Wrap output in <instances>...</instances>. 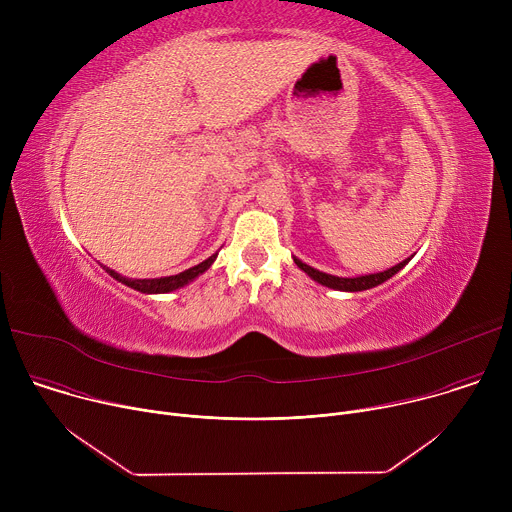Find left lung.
I'll use <instances>...</instances> for the list:
<instances>
[{
  "mask_svg": "<svg viewBox=\"0 0 512 512\" xmlns=\"http://www.w3.org/2000/svg\"><path fill=\"white\" fill-rule=\"evenodd\" d=\"M413 259L407 257L405 261L397 263L395 267H389L385 271H379V273H367V275H356V277H338V275H330V273H324L320 269H314L310 267L308 263H304L302 259L294 257V263L308 275L312 277L316 283L324 285V287H330V289H336V291H364V289H371V287H377L381 283H385L387 279H391L395 273H399L409 261Z\"/></svg>",
  "mask_w": 512,
  "mask_h": 512,
  "instance_id": "obj_1",
  "label": "left lung"
}]
</instances>
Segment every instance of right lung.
<instances>
[{
    "label": "right lung",
    "mask_w": 512,
    "mask_h": 512,
    "mask_svg": "<svg viewBox=\"0 0 512 512\" xmlns=\"http://www.w3.org/2000/svg\"><path fill=\"white\" fill-rule=\"evenodd\" d=\"M216 255H218V251L212 253L208 259H204L202 263H198V265H194V267H190V269H186V271H182V273H178V275L154 277V279H133V277H125V275H121V273H117V271H113V269H109V267H105V265H103V269H105L113 279L121 281L123 285L131 287V289H135V291H141V294H170V291H176V289L188 285L190 281H194L196 277H200L204 271H208L210 265L216 261Z\"/></svg>",
    "instance_id": "add662e5"
}]
</instances>
